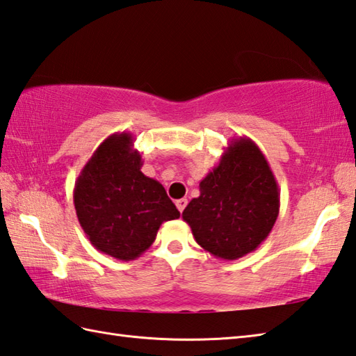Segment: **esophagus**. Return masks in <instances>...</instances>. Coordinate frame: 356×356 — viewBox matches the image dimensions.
Segmentation results:
<instances>
[{"mask_svg": "<svg viewBox=\"0 0 356 356\" xmlns=\"http://www.w3.org/2000/svg\"><path fill=\"white\" fill-rule=\"evenodd\" d=\"M186 203H188L186 199H179V200H176V207H177V209L180 211V213H184Z\"/></svg>", "mask_w": 356, "mask_h": 356, "instance_id": "esophagus-1", "label": "esophagus"}]
</instances>
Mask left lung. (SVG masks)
I'll use <instances>...</instances> for the list:
<instances>
[{
	"label": "left lung",
	"mask_w": 356,
	"mask_h": 356,
	"mask_svg": "<svg viewBox=\"0 0 356 356\" xmlns=\"http://www.w3.org/2000/svg\"><path fill=\"white\" fill-rule=\"evenodd\" d=\"M200 195L184 209L195 241L211 255L237 260L255 251L275 225L280 191L261 149L232 138L220 162L199 184Z\"/></svg>",
	"instance_id": "1"
}]
</instances>
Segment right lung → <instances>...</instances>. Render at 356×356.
<instances>
[{"mask_svg":"<svg viewBox=\"0 0 356 356\" xmlns=\"http://www.w3.org/2000/svg\"><path fill=\"white\" fill-rule=\"evenodd\" d=\"M131 133L108 136L74 182L73 203L81 228L97 251L130 261L153 245L163 222L179 218L157 180L140 171Z\"/></svg>","mask_w":356,"mask_h":356,"instance_id":"right-lung-1","label":"right lung"}]
</instances>
